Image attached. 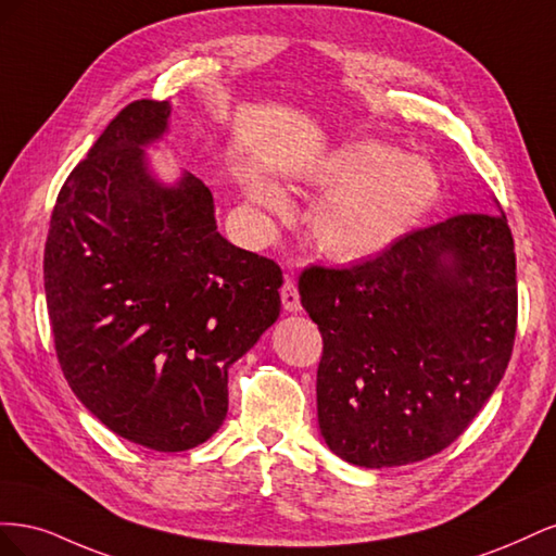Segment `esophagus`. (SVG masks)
<instances>
[{
    "mask_svg": "<svg viewBox=\"0 0 556 556\" xmlns=\"http://www.w3.org/2000/svg\"><path fill=\"white\" fill-rule=\"evenodd\" d=\"M280 296H282V308L296 313L301 308V301H299V290H296V282L292 278H285L282 288H280Z\"/></svg>",
    "mask_w": 556,
    "mask_h": 556,
    "instance_id": "esophagus-1",
    "label": "esophagus"
}]
</instances>
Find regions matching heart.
<instances>
[{
	"mask_svg": "<svg viewBox=\"0 0 556 556\" xmlns=\"http://www.w3.org/2000/svg\"><path fill=\"white\" fill-rule=\"evenodd\" d=\"M327 201L313 217L315 245L336 262H364L390 250L439 194V176L425 160L359 141L333 153L313 176ZM252 201L285 215L290 201L268 180L248 185Z\"/></svg>",
	"mask_w": 556,
	"mask_h": 556,
	"instance_id": "heart-1",
	"label": "heart"
}]
</instances>
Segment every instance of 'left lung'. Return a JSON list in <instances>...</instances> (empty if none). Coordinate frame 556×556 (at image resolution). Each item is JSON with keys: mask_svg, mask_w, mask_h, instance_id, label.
I'll list each match as a JSON object with an SVG mask.
<instances>
[{"mask_svg": "<svg viewBox=\"0 0 556 556\" xmlns=\"http://www.w3.org/2000/svg\"><path fill=\"white\" fill-rule=\"evenodd\" d=\"M323 333L317 422L341 459L384 468L454 443L506 374L517 331L503 213H459L382 255L299 276Z\"/></svg>", "mask_w": 556, "mask_h": 556, "instance_id": "obj_1", "label": "left lung"}]
</instances>
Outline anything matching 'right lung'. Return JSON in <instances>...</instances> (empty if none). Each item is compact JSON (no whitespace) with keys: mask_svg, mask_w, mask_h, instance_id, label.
<instances>
[{"mask_svg":"<svg viewBox=\"0 0 556 556\" xmlns=\"http://www.w3.org/2000/svg\"><path fill=\"white\" fill-rule=\"evenodd\" d=\"M172 106L117 113L64 180L50 215L43 288L74 394L123 439L197 447L227 415V368L280 315V266L217 233L213 194L185 174L164 188L143 146Z\"/></svg>","mask_w":556,"mask_h":556,"instance_id":"1","label":"right lung"}]
</instances>
